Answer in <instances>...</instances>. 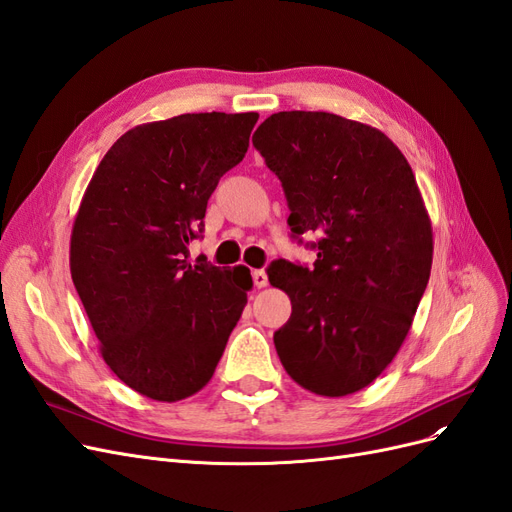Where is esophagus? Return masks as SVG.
<instances>
[{"mask_svg":"<svg viewBox=\"0 0 512 512\" xmlns=\"http://www.w3.org/2000/svg\"><path fill=\"white\" fill-rule=\"evenodd\" d=\"M269 284V277H267V273L265 271H254V286L256 288H265Z\"/></svg>","mask_w":512,"mask_h":512,"instance_id":"obj_1","label":"esophagus"}]
</instances>
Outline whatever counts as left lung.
Returning <instances> with one entry per match:
<instances>
[{
  "instance_id": "left-lung-1",
  "label": "left lung",
  "mask_w": 512,
  "mask_h": 512,
  "mask_svg": "<svg viewBox=\"0 0 512 512\" xmlns=\"http://www.w3.org/2000/svg\"><path fill=\"white\" fill-rule=\"evenodd\" d=\"M252 143L282 181L292 237H318L314 269H267L292 303L273 335L277 356L303 389L352 395L395 359L427 288L433 232L421 190L389 136L333 113H275Z\"/></svg>"
}]
</instances>
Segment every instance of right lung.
<instances>
[{
  "mask_svg": "<svg viewBox=\"0 0 512 512\" xmlns=\"http://www.w3.org/2000/svg\"><path fill=\"white\" fill-rule=\"evenodd\" d=\"M258 113L151 121L106 151L70 237V273L100 354L130 389L179 401L211 380L243 314L250 269L188 262L207 200Z\"/></svg>",
  "mask_w": 512,
  "mask_h": 512,
  "instance_id": "obj_1",
  "label": "right lung"
}]
</instances>
